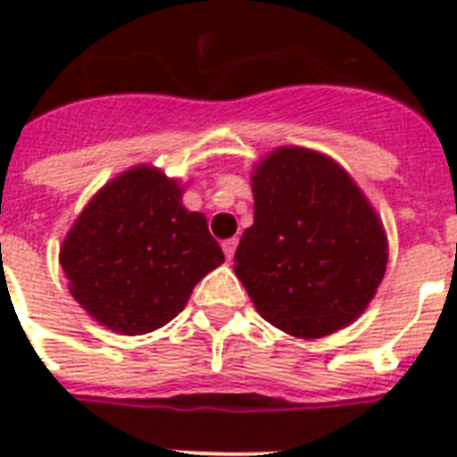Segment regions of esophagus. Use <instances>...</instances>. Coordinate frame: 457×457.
<instances>
[{
	"mask_svg": "<svg viewBox=\"0 0 457 457\" xmlns=\"http://www.w3.org/2000/svg\"><path fill=\"white\" fill-rule=\"evenodd\" d=\"M237 244H239V239H237V237H232V239H225V242H222V251H225L228 261H232V256H235Z\"/></svg>",
	"mask_w": 457,
	"mask_h": 457,
	"instance_id": "34e87169",
	"label": "esophagus"
}]
</instances>
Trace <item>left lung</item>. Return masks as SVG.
I'll return each instance as SVG.
<instances>
[{
    "label": "left lung",
    "instance_id": "obj_1",
    "mask_svg": "<svg viewBox=\"0 0 457 457\" xmlns=\"http://www.w3.org/2000/svg\"><path fill=\"white\" fill-rule=\"evenodd\" d=\"M253 225L235 272L256 311L301 339L353 322L386 270L382 222L332 158L278 149L253 172Z\"/></svg>",
    "mask_w": 457,
    "mask_h": 457
}]
</instances>
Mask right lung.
I'll use <instances>...</instances> for the list:
<instances>
[{"label":"right lung","mask_w":457,"mask_h":457,"mask_svg":"<svg viewBox=\"0 0 457 457\" xmlns=\"http://www.w3.org/2000/svg\"><path fill=\"white\" fill-rule=\"evenodd\" d=\"M156 168H132L89 201L61 246L73 299L113 332L170 322L204 275L225 261L204 213Z\"/></svg>","instance_id":"right-lung-1"}]
</instances>
